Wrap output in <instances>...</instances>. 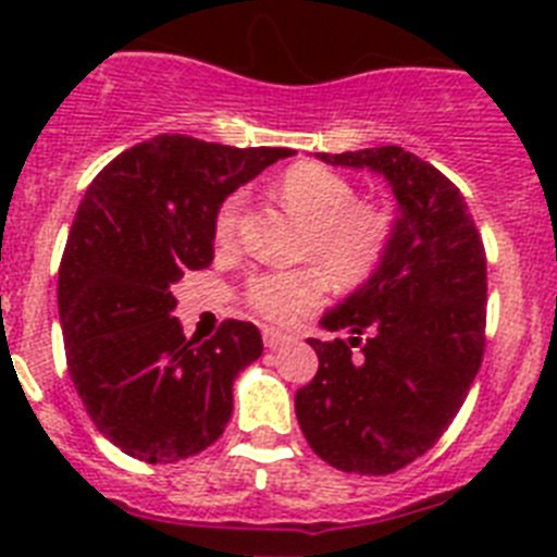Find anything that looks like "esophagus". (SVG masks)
<instances>
[{
    "instance_id": "esophagus-1",
    "label": "esophagus",
    "mask_w": 557,
    "mask_h": 557,
    "mask_svg": "<svg viewBox=\"0 0 557 557\" xmlns=\"http://www.w3.org/2000/svg\"><path fill=\"white\" fill-rule=\"evenodd\" d=\"M262 339L268 348H282V346H287V343H293V334L275 332V329H264Z\"/></svg>"
}]
</instances>
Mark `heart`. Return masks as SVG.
I'll use <instances>...</instances> for the list:
<instances>
[{
	"instance_id": "b5f03b06",
	"label": "heart",
	"mask_w": 557,
	"mask_h": 557,
	"mask_svg": "<svg viewBox=\"0 0 557 557\" xmlns=\"http://www.w3.org/2000/svg\"><path fill=\"white\" fill-rule=\"evenodd\" d=\"M275 191L293 214L309 225L304 256L318 270H284L253 278L248 304L268 321L287 323L321 301L326 278L334 287H359L385 259L393 239V218L385 209L357 203V189L339 172L321 164H295ZM243 195H231L214 214V239L231 245L239 228Z\"/></svg>"
}]
</instances>
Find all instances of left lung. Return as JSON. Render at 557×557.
<instances>
[{
  "instance_id": "1",
  "label": "left lung",
  "mask_w": 557,
  "mask_h": 557,
  "mask_svg": "<svg viewBox=\"0 0 557 557\" xmlns=\"http://www.w3.org/2000/svg\"><path fill=\"white\" fill-rule=\"evenodd\" d=\"M318 159L382 175L396 220L376 273L321 318L351 337L309 339L321 366L295 393V416L329 466L393 474L435 446L480 371L485 250L460 189L412 152L391 145Z\"/></svg>"
}]
</instances>
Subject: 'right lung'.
<instances>
[{"instance_id":"add662e5","label":"right lung","mask_w":557,"mask_h":557,"mask_svg":"<svg viewBox=\"0 0 557 557\" xmlns=\"http://www.w3.org/2000/svg\"><path fill=\"white\" fill-rule=\"evenodd\" d=\"M287 147H228L164 133L120 152L77 206L58 270L69 376L125 455L175 462L223 435L234 379L262 357L253 323L184 337L172 284L214 259V214Z\"/></svg>"}]
</instances>
